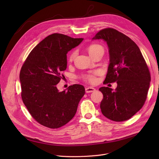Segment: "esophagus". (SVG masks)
Listing matches in <instances>:
<instances>
[{
  "instance_id": "esophagus-1",
  "label": "esophagus",
  "mask_w": 159,
  "mask_h": 159,
  "mask_svg": "<svg viewBox=\"0 0 159 159\" xmlns=\"http://www.w3.org/2000/svg\"><path fill=\"white\" fill-rule=\"evenodd\" d=\"M85 90L86 93H91V92H93V91H95L96 89L95 88L92 87H88L85 88Z\"/></svg>"
}]
</instances>
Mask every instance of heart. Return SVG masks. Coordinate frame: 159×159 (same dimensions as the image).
Listing matches in <instances>:
<instances>
[{"mask_svg":"<svg viewBox=\"0 0 159 159\" xmlns=\"http://www.w3.org/2000/svg\"><path fill=\"white\" fill-rule=\"evenodd\" d=\"M101 49H103L101 45L96 44H91L88 47V52H89V54L91 55V54L95 53L96 52L98 51V50H101ZM76 56H77V52L76 51L72 52L69 56V61L70 62L73 61L75 59V58L76 57ZM97 74V71H94L91 74H88V75H84V76L83 77V78H84L86 80H87L91 83H94L96 82L95 76Z\"/></svg>","mask_w":159,"mask_h":159,"instance_id":"b5f03b06","label":"heart"}]
</instances>
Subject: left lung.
<instances>
[{
  "label": "left lung",
  "mask_w": 159,
  "mask_h": 159,
  "mask_svg": "<svg viewBox=\"0 0 159 159\" xmlns=\"http://www.w3.org/2000/svg\"><path fill=\"white\" fill-rule=\"evenodd\" d=\"M102 39L109 49L110 64L105 83L116 82L113 90L101 87L102 113L116 122L129 119L144 104L151 81L148 67L138 46L113 28L99 31L92 39Z\"/></svg>",
  "instance_id": "left-lung-1"
}]
</instances>
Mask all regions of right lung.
I'll return each instance as SVG.
<instances>
[{
	"instance_id": "obj_1",
	"label": "right lung",
	"mask_w": 159,
	"mask_h": 159,
	"mask_svg": "<svg viewBox=\"0 0 159 159\" xmlns=\"http://www.w3.org/2000/svg\"><path fill=\"white\" fill-rule=\"evenodd\" d=\"M83 39L53 33L32 49L22 66V101L33 118L44 126L55 129L70 122L85 94L84 87L80 84L62 91L57 88L67 68V53Z\"/></svg>"
}]
</instances>
